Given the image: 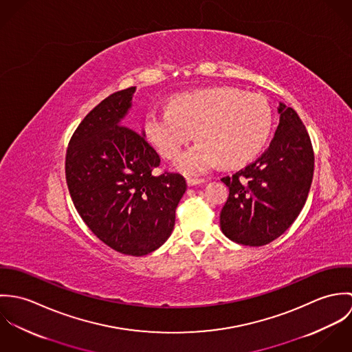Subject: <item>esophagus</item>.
Segmentation results:
<instances>
[{"mask_svg":"<svg viewBox=\"0 0 352 352\" xmlns=\"http://www.w3.org/2000/svg\"><path fill=\"white\" fill-rule=\"evenodd\" d=\"M206 180L204 179H195V177H187V184L188 186H198V184H201V183H204Z\"/></svg>","mask_w":352,"mask_h":352,"instance_id":"esophagus-1","label":"esophagus"}]
</instances>
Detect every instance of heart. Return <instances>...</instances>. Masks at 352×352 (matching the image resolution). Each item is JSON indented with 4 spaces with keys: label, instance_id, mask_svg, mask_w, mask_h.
<instances>
[{
    "label": "heart",
    "instance_id": "b5f03b06",
    "mask_svg": "<svg viewBox=\"0 0 352 352\" xmlns=\"http://www.w3.org/2000/svg\"><path fill=\"white\" fill-rule=\"evenodd\" d=\"M272 129V111L258 95L234 88H210L172 98L169 109H151L144 130L151 144L173 158L191 141L201 140L176 160L184 173L199 175L219 161L223 166H240L264 148Z\"/></svg>",
    "mask_w": 352,
    "mask_h": 352
}]
</instances>
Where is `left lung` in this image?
Segmentation results:
<instances>
[{
    "instance_id": "1",
    "label": "left lung",
    "mask_w": 352,
    "mask_h": 352,
    "mask_svg": "<svg viewBox=\"0 0 352 352\" xmlns=\"http://www.w3.org/2000/svg\"><path fill=\"white\" fill-rule=\"evenodd\" d=\"M279 126L254 162L221 180L229 187L222 233L250 247L270 244L297 219L313 180L314 151L298 113L279 104Z\"/></svg>"
}]
</instances>
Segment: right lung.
Masks as SVG:
<instances>
[{"instance_id":"add662e5","label":"right lung","mask_w":352,"mask_h":352,"mask_svg":"<svg viewBox=\"0 0 352 352\" xmlns=\"http://www.w3.org/2000/svg\"><path fill=\"white\" fill-rule=\"evenodd\" d=\"M135 87L99 102L78 124L66 151V183L80 217L109 248L144 256L175 226L187 190L180 173H153L160 155L145 133L123 124Z\"/></svg>"}]
</instances>
